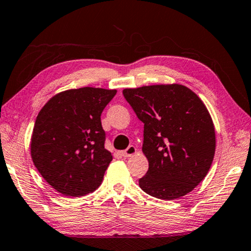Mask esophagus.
<instances>
[{
	"mask_svg": "<svg viewBox=\"0 0 251 251\" xmlns=\"http://www.w3.org/2000/svg\"><path fill=\"white\" fill-rule=\"evenodd\" d=\"M135 153H136V147L130 145L127 147V150L123 151L121 154H122V156H124V157H129V156H132V155H134Z\"/></svg>",
	"mask_w": 251,
	"mask_h": 251,
	"instance_id": "1",
	"label": "esophagus"
}]
</instances>
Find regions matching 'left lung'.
I'll use <instances>...</instances> for the list:
<instances>
[{"instance_id": "1", "label": "left lung", "mask_w": 251, "mask_h": 251, "mask_svg": "<svg viewBox=\"0 0 251 251\" xmlns=\"http://www.w3.org/2000/svg\"><path fill=\"white\" fill-rule=\"evenodd\" d=\"M144 124L143 152L149 171L141 189L163 200L191 192L205 177L216 151L211 116L192 90L182 85H154L123 90Z\"/></svg>"}]
</instances>
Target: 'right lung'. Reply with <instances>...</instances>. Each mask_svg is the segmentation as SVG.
Masks as SVG:
<instances>
[{
	"mask_svg": "<svg viewBox=\"0 0 251 251\" xmlns=\"http://www.w3.org/2000/svg\"><path fill=\"white\" fill-rule=\"evenodd\" d=\"M115 95L93 87L70 89L40 110L31 156L42 177L63 196H86L101 184L113 156L105 149L100 116Z\"/></svg>",
	"mask_w": 251,
	"mask_h": 251,
	"instance_id": "1",
	"label": "right lung"
}]
</instances>
